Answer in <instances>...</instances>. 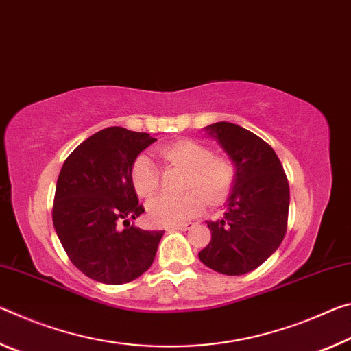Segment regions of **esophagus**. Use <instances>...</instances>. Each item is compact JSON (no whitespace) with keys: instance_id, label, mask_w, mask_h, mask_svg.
Returning a JSON list of instances; mask_svg holds the SVG:
<instances>
[{"instance_id":"34e87169","label":"esophagus","mask_w":351,"mask_h":351,"mask_svg":"<svg viewBox=\"0 0 351 351\" xmlns=\"http://www.w3.org/2000/svg\"><path fill=\"white\" fill-rule=\"evenodd\" d=\"M191 226H193V223L188 222V223H180V226H172L171 228L172 230H188Z\"/></svg>"}]
</instances>
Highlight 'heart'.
<instances>
[{"label":"heart","mask_w":351,"mask_h":351,"mask_svg":"<svg viewBox=\"0 0 351 351\" xmlns=\"http://www.w3.org/2000/svg\"><path fill=\"white\" fill-rule=\"evenodd\" d=\"M160 155L168 165L186 169L179 196H158L147 204V213L158 226H180L205 210L206 200L217 204L227 197L234 180V168L226 157L213 155L210 147L194 140H179L165 146ZM130 179L141 197H151L160 188V174L154 160L141 154L130 166Z\"/></svg>","instance_id":"obj_1"}]
</instances>
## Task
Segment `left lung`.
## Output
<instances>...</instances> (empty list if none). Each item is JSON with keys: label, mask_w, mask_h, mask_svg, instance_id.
<instances>
[{"label": "left lung", "mask_w": 351, "mask_h": 351, "mask_svg": "<svg viewBox=\"0 0 351 351\" xmlns=\"http://www.w3.org/2000/svg\"><path fill=\"white\" fill-rule=\"evenodd\" d=\"M234 165L233 189L222 219L206 221L210 244L199 252L206 267L244 275L267 260L286 234L289 183L274 149L233 123L205 128Z\"/></svg>", "instance_id": "8db88e82"}]
</instances>
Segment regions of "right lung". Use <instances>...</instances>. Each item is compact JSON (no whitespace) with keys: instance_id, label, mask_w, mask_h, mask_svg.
<instances>
[{"instance_id":"obj_1","label":"right lung","mask_w":351,"mask_h":351,"mask_svg":"<svg viewBox=\"0 0 351 351\" xmlns=\"http://www.w3.org/2000/svg\"><path fill=\"white\" fill-rule=\"evenodd\" d=\"M154 141L157 138L145 132L102 129L80 143L60 169L53 205L56 233L74 266L99 283H129L152 266L157 254L165 232L130 223L145 213L130 166Z\"/></svg>"}]
</instances>
